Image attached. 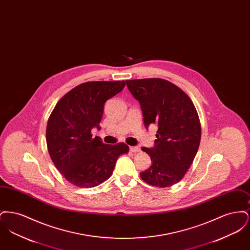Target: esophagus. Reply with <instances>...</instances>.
<instances>
[{
	"label": "esophagus",
	"mask_w": 250,
	"mask_h": 250,
	"mask_svg": "<svg viewBox=\"0 0 250 250\" xmlns=\"http://www.w3.org/2000/svg\"><path fill=\"white\" fill-rule=\"evenodd\" d=\"M131 152H133V153H138V152H140V148L139 147H136V146H131L130 148Z\"/></svg>",
	"instance_id": "34e87169"
}]
</instances>
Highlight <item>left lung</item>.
Returning <instances> with one entry per match:
<instances>
[{
  "instance_id": "1",
  "label": "left lung",
  "mask_w": 250,
  "mask_h": 250,
  "mask_svg": "<svg viewBox=\"0 0 250 250\" xmlns=\"http://www.w3.org/2000/svg\"><path fill=\"white\" fill-rule=\"evenodd\" d=\"M140 102L146 127L156 125L155 147H143L152 166L140 173L151 186L167 188L184 178L198 152L201 122L189 96L163 79L125 81Z\"/></svg>"
}]
</instances>
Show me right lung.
Listing matches in <instances>:
<instances>
[{
	"mask_svg": "<svg viewBox=\"0 0 250 250\" xmlns=\"http://www.w3.org/2000/svg\"><path fill=\"white\" fill-rule=\"evenodd\" d=\"M125 86V81L84 83L63 95L53 108L46 131L48 154L72 185L99 186L111 176L120 155L128 153L125 143L105 144L91 134L92 128H100L106 101Z\"/></svg>",
	"mask_w": 250,
	"mask_h": 250,
	"instance_id": "right-lung-1",
	"label": "right lung"
}]
</instances>
